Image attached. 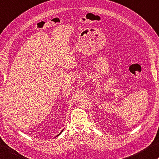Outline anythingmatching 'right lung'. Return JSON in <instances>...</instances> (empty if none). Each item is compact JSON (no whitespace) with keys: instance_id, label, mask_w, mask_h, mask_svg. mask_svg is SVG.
Instances as JSON below:
<instances>
[{"instance_id":"obj_1","label":"right lung","mask_w":159,"mask_h":159,"mask_svg":"<svg viewBox=\"0 0 159 159\" xmlns=\"http://www.w3.org/2000/svg\"><path fill=\"white\" fill-rule=\"evenodd\" d=\"M62 131H63V130H62V131H61V132H60V134H58V135H56V137H57V136H58V135H60V134H61V133H62Z\"/></svg>"}]
</instances>
